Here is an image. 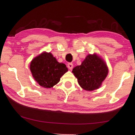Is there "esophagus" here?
<instances>
[{
    "mask_svg": "<svg viewBox=\"0 0 135 135\" xmlns=\"http://www.w3.org/2000/svg\"><path fill=\"white\" fill-rule=\"evenodd\" d=\"M68 67L70 70H72L73 68V64L71 63V62H69V63L68 64Z\"/></svg>",
    "mask_w": 135,
    "mask_h": 135,
    "instance_id": "esophagus-1",
    "label": "esophagus"
}]
</instances>
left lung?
I'll use <instances>...</instances> for the list:
<instances>
[{"label":"left lung","mask_w":135,"mask_h":135,"mask_svg":"<svg viewBox=\"0 0 135 135\" xmlns=\"http://www.w3.org/2000/svg\"><path fill=\"white\" fill-rule=\"evenodd\" d=\"M79 84L87 91L98 89L108 74V69L103 60L95 55H88L81 65L73 69Z\"/></svg>","instance_id":"left-lung-1"}]
</instances>
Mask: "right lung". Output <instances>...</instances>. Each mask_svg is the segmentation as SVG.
<instances>
[{
	"instance_id": "right-lung-1",
	"label": "right lung",
	"mask_w": 135,
	"mask_h": 135,
	"mask_svg": "<svg viewBox=\"0 0 135 135\" xmlns=\"http://www.w3.org/2000/svg\"><path fill=\"white\" fill-rule=\"evenodd\" d=\"M30 69L35 80L44 88L53 87L68 71L65 64L58 62L51 53L46 52L32 60Z\"/></svg>"
}]
</instances>
